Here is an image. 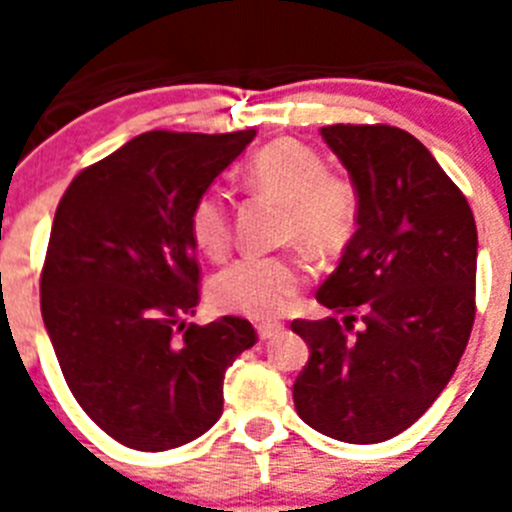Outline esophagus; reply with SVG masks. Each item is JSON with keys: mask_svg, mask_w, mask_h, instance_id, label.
<instances>
[{"mask_svg": "<svg viewBox=\"0 0 512 512\" xmlns=\"http://www.w3.org/2000/svg\"><path fill=\"white\" fill-rule=\"evenodd\" d=\"M256 330H259V338H261V341H271V338L282 336V333H284V325H282V323H261Z\"/></svg>", "mask_w": 512, "mask_h": 512, "instance_id": "obj_1", "label": "esophagus"}]
</instances>
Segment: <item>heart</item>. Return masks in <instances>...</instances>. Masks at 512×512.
I'll return each instance as SVG.
<instances>
[{
	"instance_id": "1",
	"label": "heart",
	"mask_w": 512,
	"mask_h": 512,
	"mask_svg": "<svg viewBox=\"0 0 512 512\" xmlns=\"http://www.w3.org/2000/svg\"><path fill=\"white\" fill-rule=\"evenodd\" d=\"M251 192L287 205L284 235L312 253L341 248L356 223V194L351 184L325 174L320 156L297 140H274L246 166ZM194 246L220 261L230 251V217L223 200L207 192L194 202L189 217ZM307 266L300 256H246L212 279L210 300L217 310L251 320L282 315L300 295Z\"/></svg>"
}]
</instances>
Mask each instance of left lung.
Here are the masks:
<instances>
[{
    "mask_svg": "<svg viewBox=\"0 0 512 512\" xmlns=\"http://www.w3.org/2000/svg\"><path fill=\"white\" fill-rule=\"evenodd\" d=\"M328 148L356 189V233L318 289L336 318L295 320L310 359L292 387L323 436L379 443L431 408L474 323L477 225L431 151L390 125H328ZM362 310L361 331L351 334Z\"/></svg>",
    "mask_w": 512,
    "mask_h": 512,
    "instance_id": "8db88e82",
    "label": "left lung"
}]
</instances>
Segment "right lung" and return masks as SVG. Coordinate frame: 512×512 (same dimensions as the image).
<instances>
[{
    "label": "right lung",
    "mask_w": 512,
    "mask_h": 512,
    "mask_svg": "<svg viewBox=\"0 0 512 512\" xmlns=\"http://www.w3.org/2000/svg\"><path fill=\"white\" fill-rule=\"evenodd\" d=\"M253 135L151 130L81 171L58 202L43 323L76 402L128 449H176L210 431L225 369L256 343L235 315L184 320L200 302L192 207Z\"/></svg>",
    "instance_id": "1"
}]
</instances>
